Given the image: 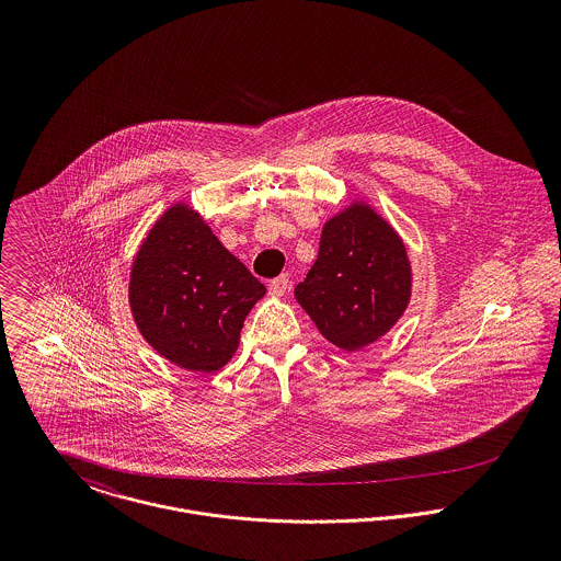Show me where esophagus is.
<instances>
[{
	"instance_id": "1",
	"label": "esophagus",
	"mask_w": 561,
	"mask_h": 561,
	"mask_svg": "<svg viewBox=\"0 0 561 561\" xmlns=\"http://www.w3.org/2000/svg\"><path fill=\"white\" fill-rule=\"evenodd\" d=\"M267 287H270V294H272V296H285L287 289H289V276H287V274L276 276V278L270 280Z\"/></svg>"
}]
</instances>
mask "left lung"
<instances>
[{"label":"left lung","instance_id":"obj_1","mask_svg":"<svg viewBox=\"0 0 561 561\" xmlns=\"http://www.w3.org/2000/svg\"><path fill=\"white\" fill-rule=\"evenodd\" d=\"M294 294L330 343L347 352L365 347L405 311V248L369 207L354 205L325 222L318 261Z\"/></svg>","mask_w":561,"mask_h":561}]
</instances>
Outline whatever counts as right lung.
<instances>
[{
	"label": "right lung",
	"mask_w": 561,
	"mask_h": 561,
	"mask_svg": "<svg viewBox=\"0 0 561 561\" xmlns=\"http://www.w3.org/2000/svg\"><path fill=\"white\" fill-rule=\"evenodd\" d=\"M263 294V283L185 205L168 209L151 229L129 285L145 339L196 374L218 371L231 360L243 320Z\"/></svg>",
	"instance_id": "add662e5"
}]
</instances>
